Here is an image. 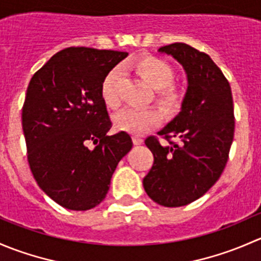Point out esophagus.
I'll use <instances>...</instances> for the list:
<instances>
[{
  "label": "esophagus",
  "instance_id": "1",
  "mask_svg": "<svg viewBox=\"0 0 261 261\" xmlns=\"http://www.w3.org/2000/svg\"><path fill=\"white\" fill-rule=\"evenodd\" d=\"M133 141H134V144H135V145H141V144L144 143L143 138H141V136H138V135L133 136Z\"/></svg>",
  "mask_w": 261,
  "mask_h": 261
}]
</instances>
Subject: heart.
I'll return each mask as SVG.
<instances>
[{"label":"heart","instance_id":"b5f03b06","mask_svg":"<svg viewBox=\"0 0 261 261\" xmlns=\"http://www.w3.org/2000/svg\"><path fill=\"white\" fill-rule=\"evenodd\" d=\"M135 72L155 89L154 98L164 111H177L181 105V93L173 86L175 72L172 65L162 58L145 55L131 63ZM122 70L115 67L110 70L101 84V97L103 103L110 109H116L120 105V83ZM162 121V115L154 107H126L114 116V125L117 130L126 133L143 134L156 127Z\"/></svg>","mask_w":261,"mask_h":261}]
</instances>
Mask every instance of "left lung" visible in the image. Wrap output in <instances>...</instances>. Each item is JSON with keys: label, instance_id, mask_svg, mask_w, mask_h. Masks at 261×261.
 <instances>
[{"label": "left lung", "instance_id": "obj_1", "mask_svg": "<svg viewBox=\"0 0 261 261\" xmlns=\"http://www.w3.org/2000/svg\"><path fill=\"white\" fill-rule=\"evenodd\" d=\"M186 70L188 88L180 112L158 133L162 145L149 136L154 164L144 178L147 196L164 207L196 201L218 180L226 167L235 131L231 87L204 53L184 43L162 46ZM174 138V141L171 139Z\"/></svg>", "mask_w": 261, "mask_h": 261}]
</instances>
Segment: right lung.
Segmentation results:
<instances>
[{
	"instance_id": "right-lung-1",
	"label": "right lung",
	"mask_w": 261,
	"mask_h": 261,
	"mask_svg": "<svg viewBox=\"0 0 261 261\" xmlns=\"http://www.w3.org/2000/svg\"><path fill=\"white\" fill-rule=\"evenodd\" d=\"M126 57L72 46L53 55L29 83L22 107L28 162L38 186L64 208L87 211L101 203L133 147L125 131L107 135L112 122L101 97L106 74Z\"/></svg>"
}]
</instances>
